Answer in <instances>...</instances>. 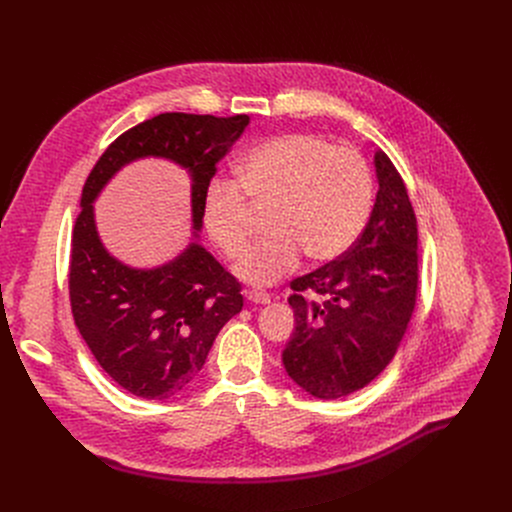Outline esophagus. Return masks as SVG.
<instances>
[{
    "label": "esophagus",
    "mask_w": 512,
    "mask_h": 512,
    "mask_svg": "<svg viewBox=\"0 0 512 512\" xmlns=\"http://www.w3.org/2000/svg\"><path fill=\"white\" fill-rule=\"evenodd\" d=\"M247 298L253 304H269L271 302V296L267 294V291H263V289H249L247 291Z\"/></svg>",
    "instance_id": "34e87169"
}]
</instances>
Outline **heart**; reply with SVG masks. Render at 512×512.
I'll use <instances>...</instances> for the list:
<instances>
[{"label": "heart", "mask_w": 512, "mask_h": 512, "mask_svg": "<svg viewBox=\"0 0 512 512\" xmlns=\"http://www.w3.org/2000/svg\"><path fill=\"white\" fill-rule=\"evenodd\" d=\"M373 206V174L356 150L334 148L312 133L261 143L239 168V182L214 178L204 194V227L229 259L241 257L257 214L269 212L271 235L237 265L251 283H273L306 253L314 263L344 255Z\"/></svg>", "instance_id": "heart-1"}]
</instances>
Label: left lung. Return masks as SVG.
<instances>
[{"label":"left lung","mask_w":512,"mask_h":512,"mask_svg":"<svg viewBox=\"0 0 512 512\" xmlns=\"http://www.w3.org/2000/svg\"><path fill=\"white\" fill-rule=\"evenodd\" d=\"M375 168L377 200L354 245L289 283L296 330L281 354L283 367L318 399L346 397L377 379L415 310L417 218L385 152L375 154Z\"/></svg>","instance_id":"obj_1"}]
</instances>
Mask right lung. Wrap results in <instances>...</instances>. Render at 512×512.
<instances>
[{
	"instance_id": "1",
	"label": "right lung",
	"mask_w": 512,
	"mask_h": 512,
	"mask_svg": "<svg viewBox=\"0 0 512 512\" xmlns=\"http://www.w3.org/2000/svg\"><path fill=\"white\" fill-rule=\"evenodd\" d=\"M249 115L162 113L121 133L91 170L72 229L68 296L75 324L101 369L141 399H170L202 369L221 328L243 310L241 283L198 243L156 269H131L103 247L93 200L125 164L158 156L192 176V223L206 188Z\"/></svg>"
}]
</instances>
